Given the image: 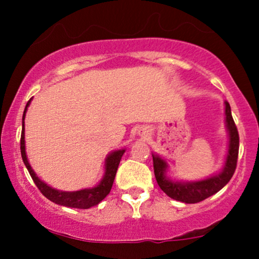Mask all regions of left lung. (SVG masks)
I'll use <instances>...</instances> for the list:
<instances>
[{"label":"left lung","instance_id":"obj_1","mask_svg":"<svg viewBox=\"0 0 259 259\" xmlns=\"http://www.w3.org/2000/svg\"><path fill=\"white\" fill-rule=\"evenodd\" d=\"M225 127L228 132V151L225 156L224 165L219 173L201 180L184 181L171 179L168 175V163L157 153H152L154 177L163 192H165L173 200L184 203H197L212 195L217 194L230 181L236 169L237 156H239V133L235 125L231 108L225 101Z\"/></svg>","mask_w":259,"mask_h":259}]
</instances>
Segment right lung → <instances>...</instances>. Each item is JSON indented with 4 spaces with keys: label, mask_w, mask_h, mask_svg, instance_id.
Segmentation results:
<instances>
[{
    "label": "right lung",
    "mask_w": 259,
    "mask_h": 259,
    "mask_svg": "<svg viewBox=\"0 0 259 259\" xmlns=\"http://www.w3.org/2000/svg\"><path fill=\"white\" fill-rule=\"evenodd\" d=\"M30 99L26 103L24 114H23V123H22V138H20V152H22V158L24 162L26 169L29 170V174L31 175L32 180H34L35 185L38 187L45 197L49 198L50 201L55 202V203L61 204L64 207H70V208H80V209H88L94 206H97L103 198L111 191L113 181H114L115 174H117L118 165H119L121 156L125 152V148H121V150H115L112 151L105 159V174H103L102 179L96 186L94 187H88V189H81L78 191H62V190H57L55 187H51L47 185L44 180H41L37 177L36 173L34 171V169L31 168L30 163H29L28 157H26V151H25V125H24V119L26 111H28V107L30 106L31 102Z\"/></svg>",
    "instance_id": "obj_1"
}]
</instances>
